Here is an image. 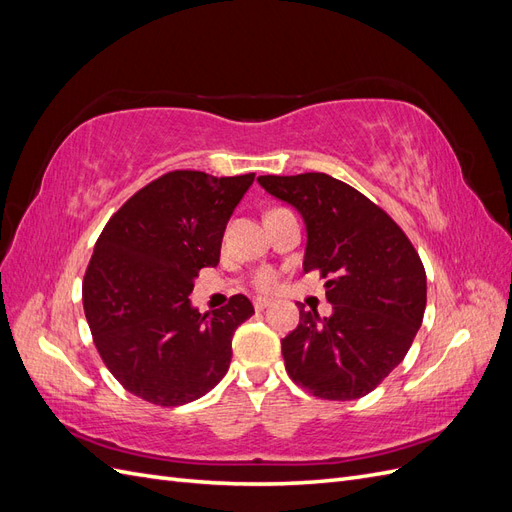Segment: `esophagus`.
<instances>
[{
	"instance_id": "esophagus-1",
	"label": "esophagus",
	"mask_w": 512,
	"mask_h": 512,
	"mask_svg": "<svg viewBox=\"0 0 512 512\" xmlns=\"http://www.w3.org/2000/svg\"><path fill=\"white\" fill-rule=\"evenodd\" d=\"M273 301L271 299H267V297H256L254 299V307L258 309V312H260V309H265V307H269Z\"/></svg>"
}]
</instances>
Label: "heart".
<instances>
[{"instance_id":"1","label":"heart","mask_w":512,"mask_h":512,"mask_svg":"<svg viewBox=\"0 0 512 512\" xmlns=\"http://www.w3.org/2000/svg\"><path fill=\"white\" fill-rule=\"evenodd\" d=\"M277 284H280V275H277L273 269H262L254 275V286L258 290H275Z\"/></svg>"}]
</instances>
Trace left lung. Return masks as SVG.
I'll use <instances>...</instances> for the list:
<instances>
[{"label":"left lung","mask_w":512,"mask_h":512,"mask_svg":"<svg viewBox=\"0 0 512 512\" xmlns=\"http://www.w3.org/2000/svg\"><path fill=\"white\" fill-rule=\"evenodd\" d=\"M258 183L301 213L303 271L329 277L331 316L299 303V327L282 339L288 376L331 401L371 393L404 361L423 322L421 258L389 213L331 175H265Z\"/></svg>","instance_id":"8db88e82"}]
</instances>
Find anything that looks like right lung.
<instances>
[{
  "label": "right lung",
  "mask_w": 512,
  "mask_h": 512,
  "mask_svg": "<svg viewBox=\"0 0 512 512\" xmlns=\"http://www.w3.org/2000/svg\"><path fill=\"white\" fill-rule=\"evenodd\" d=\"M252 183L254 173L173 170L138 190L96 241L85 318L108 371L149 404H190L226 376L232 335L254 305L235 294L200 314L190 294L198 271L220 262L226 224Z\"/></svg>",
  "instance_id": "1"
}]
</instances>
